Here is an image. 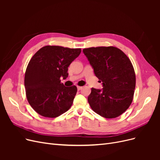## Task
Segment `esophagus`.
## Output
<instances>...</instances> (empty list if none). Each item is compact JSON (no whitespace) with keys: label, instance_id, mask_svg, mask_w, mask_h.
I'll list each match as a JSON object with an SVG mask.
<instances>
[{"label":"esophagus","instance_id":"34e87169","mask_svg":"<svg viewBox=\"0 0 160 160\" xmlns=\"http://www.w3.org/2000/svg\"><path fill=\"white\" fill-rule=\"evenodd\" d=\"M82 88H83V87H81V86H77V89H78V91H80L81 89H82Z\"/></svg>","mask_w":160,"mask_h":160}]
</instances>
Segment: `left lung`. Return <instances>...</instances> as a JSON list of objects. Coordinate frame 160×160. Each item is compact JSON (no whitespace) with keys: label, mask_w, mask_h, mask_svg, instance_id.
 I'll return each mask as SVG.
<instances>
[{"label":"left lung","mask_w":160,"mask_h":160,"mask_svg":"<svg viewBox=\"0 0 160 160\" xmlns=\"http://www.w3.org/2000/svg\"><path fill=\"white\" fill-rule=\"evenodd\" d=\"M103 89L91 88L88 100L96 113L108 119L118 118L132 103L135 88V73L128 57L115 47L83 49Z\"/></svg>","instance_id":"obj_1"}]
</instances>
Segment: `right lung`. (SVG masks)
<instances>
[{
    "label": "right lung",
    "mask_w": 160,
    "mask_h": 160,
    "mask_svg": "<svg viewBox=\"0 0 160 160\" xmlns=\"http://www.w3.org/2000/svg\"><path fill=\"white\" fill-rule=\"evenodd\" d=\"M81 52V49L60 46L42 47L27 65L25 75L27 99L37 113L55 118L68 111L73 102L77 88L65 87L68 67Z\"/></svg>",
    "instance_id": "add662e5"
}]
</instances>
